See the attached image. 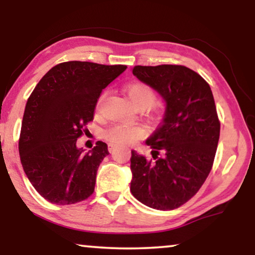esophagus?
Instances as JSON below:
<instances>
[{
  "mask_svg": "<svg viewBox=\"0 0 255 255\" xmlns=\"http://www.w3.org/2000/svg\"><path fill=\"white\" fill-rule=\"evenodd\" d=\"M115 147H116V145H115V144H109V145H108V149H109V152H113L114 149H115Z\"/></svg>",
  "mask_w": 255,
  "mask_h": 255,
  "instance_id": "1",
  "label": "esophagus"
}]
</instances>
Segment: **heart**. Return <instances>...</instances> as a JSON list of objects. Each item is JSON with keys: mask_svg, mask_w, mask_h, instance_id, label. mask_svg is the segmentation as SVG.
Masks as SVG:
<instances>
[{"mask_svg": "<svg viewBox=\"0 0 255 255\" xmlns=\"http://www.w3.org/2000/svg\"><path fill=\"white\" fill-rule=\"evenodd\" d=\"M127 93L130 101L134 107L137 106H146L149 107L154 102L155 94L151 87L145 85V83H133L127 88ZM106 99V93L99 97L96 102V109L100 110L102 107L103 101ZM146 133L145 128L140 125H131V124H115L110 127L106 131V138L111 142L121 145H130L133 144L139 138L144 137Z\"/></svg>", "mask_w": 255, "mask_h": 255, "instance_id": "1", "label": "heart"}]
</instances>
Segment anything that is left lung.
Returning <instances> with one entry per match:
<instances>
[{
	"mask_svg": "<svg viewBox=\"0 0 255 255\" xmlns=\"http://www.w3.org/2000/svg\"><path fill=\"white\" fill-rule=\"evenodd\" d=\"M132 73L160 94L166 109L146 140L154 160L131 151L130 190L149 208L173 210L200 190L214 163L221 131L214 95L207 81L184 66H134Z\"/></svg>",
	"mask_w": 255,
	"mask_h": 255,
	"instance_id": "obj_1",
	"label": "left lung"
}]
</instances>
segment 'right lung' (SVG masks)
Listing matches in <instances>:
<instances>
[{
	"instance_id": "1",
	"label": "right lung",
	"mask_w": 255,
	"mask_h": 255,
	"mask_svg": "<svg viewBox=\"0 0 255 255\" xmlns=\"http://www.w3.org/2000/svg\"><path fill=\"white\" fill-rule=\"evenodd\" d=\"M125 69L124 65L61 62L33 89L24 110L18 149L27 179L45 200L74 204L94 193L108 145L97 141L85 153L76 140L94 120L102 89Z\"/></svg>"
}]
</instances>
